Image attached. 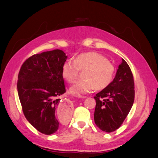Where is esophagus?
<instances>
[{
    "label": "esophagus",
    "instance_id": "34e87169",
    "mask_svg": "<svg viewBox=\"0 0 158 158\" xmlns=\"http://www.w3.org/2000/svg\"><path fill=\"white\" fill-rule=\"evenodd\" d=\"M83 98H86V97H85V96H84V97H83ZM64 105H65L68 108L70 107V104H69V102H65V103H64Z\"/></svg>",
    "mask_w": 158,
    "mask_h": 158
}]
</instances>
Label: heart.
I'll return each mask as SVG.
<instances>
[{"instance_id": "b5f03b06", "label": "heart", "mask_w": 158, "mask_h": 158, "mask_svg": "<svg viewBox=\"0 0 158 158\" xmlns=\"http://www.w3.org/2000/svg\"><path fill=\"white\" fill-rule=\"evenodd\" d=\"M84 71L83 79L72 85L69 91L75 96L91 93L93 90H103L113 80L115 68L101 53L95 52L83 53L74 60H68L62 65V76L67 81L73 83Z\"/></svg>"}]
</instances>
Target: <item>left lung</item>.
I'll return each mask as SVG.
<instances>
[{
    "label": "left lung",
    "mask_w": 158,
    "mask_h": 158,
    "mask_svg": "<svg viewBox=\"0 0 158 158\" xmlns=\"http://www.w3.org/2000/svg\"><path fill=\"white\" fill-rule=\"evenodd\" d=\"M94 121L104 132H112L121 126L135 100V82L130 66L124 59L106 89L94 97Z\"/></svg>",
    "instance_id": "1"
}]
</instances>
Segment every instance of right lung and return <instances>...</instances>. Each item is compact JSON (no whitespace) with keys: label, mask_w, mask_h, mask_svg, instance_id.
I'll return each instance as SVG.
<instances>
[{"label":"right lung","mask_w":158,"mask_h":158,"mask_svg":"<svg viewBox=\"0 0 158 158\" xmlns=\"http://www.w3.org/2000/svg\"><path fill=\"white\" fill-rule=\"evenodd\" d=\"M67 58L60 49L34 54L25 60L19 73L17 90L23 113L44 135L55 133L59 127L56 111L60 100L58 97L66 91L61 70ZM68 118L65 114L61 121L65 124Z\"/></svg>","instance_id":"obj_1"}]
</instances>
